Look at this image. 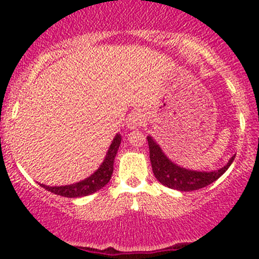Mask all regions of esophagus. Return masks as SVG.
<instances>
[{
	"label": "esophagus",
	"mask_w": 259,
	"mask_h": 259,
	"mask_svg": "<svg viewBox=\"0 0 259 259\" xmlns=\"http://www.w3.org/2000/svg\"><path fill=\"white\" fill-rule=\"evenodd\" d=\"M144 120L145 117L142 111H133V113L129 115V117H127V127H129L130 130L138 129V127L142 126V125L144 124Z\"/></svg>",
	"instance_id": "obj_1"
}]
</instances>
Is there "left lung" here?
I'll list each match as a JSON object with an SVG mask.
<instances>
[{"instance_id":"8db88e82","label":"left lung","mask_w":259,"mask_h":259,"mask_svg":"<svg viewBox=\"0 0 259 259\" xmlns=\"http://www.w3.org/2000/svg\"><path fill=\"white\" fill-rule=\"evenodd\" d=\"M146 139H148L149 153H150L151 168H153V173L156 180L170 189L180 190V192H193V190H198L211 184L226 173V170L231 166L236 158V155H233L226 165L217 170H192V169L183 168L171 161L163 153L160 145L150 135Z\"/></svg>"}]
</instances>
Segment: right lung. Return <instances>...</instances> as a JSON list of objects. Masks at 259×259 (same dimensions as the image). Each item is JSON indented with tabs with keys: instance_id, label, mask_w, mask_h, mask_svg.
<instances>
[{
	"instance_id": "right-lung-1",
	"label": "right lung",
	"mask_w": 259,
	"mask_h": 259,
	"mask_svg": "<svg viewBox=\"0 0 259 259\" xmlns=\"http://www.w3.org/2000/svg\"><path fill=\"white\" fill-rule=\"evenodd\" d=\"M120 143H121V135L116 134L110 146H109L108 153H106V156L103 163H101V165L90 177L81 180V182L70 185H61V187H50V185L45 184L40 185L45 188L46 190H49V192L54 193V194L66 198L86 197V195H90L93 193L98 192V190H100L101 188L105 187L110 182L114 171V160L117 150H119Z\"/></svg>"
}]
</instances>
